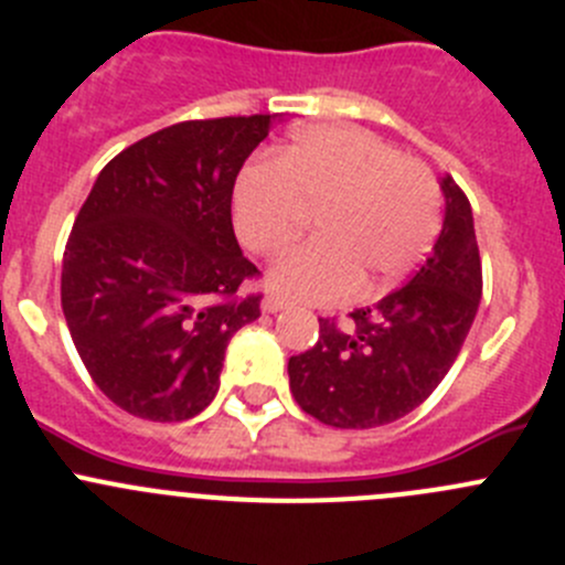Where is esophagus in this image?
Returning <instances> with one entry per match:
<instances>
[{
  "instance_id": "obj_1",
  "label": "esophagus",
  "mask_w": 565,
  "mask_h": 565,
  "mask_svg": "<svg viewBox=\"0 0 565 565\" xmlns=\"http://www.w3.org/2000/svg\"><path fill=\"white\" fill-rule=\"evenodd\" d=\"M288 308V299L282 297H274V294H268L266 299H263V310L266 313H279V310H286Z\"/></svg>"
}]
</instances>
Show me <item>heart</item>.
<instances>
[{"instance_id":"b5f03b06","label":"heart","mask_w":565,"mask_h":565,"mask_svg":"<svg viewBox=\"0 0 565 565\" xmlns=\"http://www.w3.org/2000/svg\"><path fill=\"white\" fill-rule=\"evenodd\" d=\"M316 213L313 244L274 263L277 291L335 302L380 294L405 279L440 230V188L424 160L399 154L358 127H310L279 147L271 163L241 171L233 227L252 255H277Z\"/></svg>"}]
</instances>
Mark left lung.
<instances>
[{
    "label": "left lung",
    "mask_w": 565,
    "mask_h": 565,
    "mask_svg": "<svg viewBox=\"0 0 565 565\" xmlns=\"http://www.w3.org/2000/svg\"><path fill=\"white\" fill-rule=\"evenodd\" d=\"M444 230L411 282L349 324L319 319L313 347L288 360L297 405L338 429L383 427L422 405L452 369L475 324L482 263L463 188L444 177Z\"/></svg>",
    "instance_id": "obj_1"
}]
</instances>
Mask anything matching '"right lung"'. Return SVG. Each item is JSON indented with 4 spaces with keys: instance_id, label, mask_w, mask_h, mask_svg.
Masks as SVG:
<instances>
[{
    "instance_id": "right-lung-1",
    "label": "right lung",
    "mask_w": 565,
    "mask_h": 565,
    "mask_svg": "<svg viewBox=\"0 0 565 565\" xmlns=\"http://www.w3.org/2000/svg\"><path fill=\"white\" fill-rule=\"evenodd\" d=\"M271 118H193L118 152L96 177L63 252L61 305L102 394L130 416L185 422L218 391L224 349L260 316L241 294L233 188Z\"/></svg>"
}]
</instances>
